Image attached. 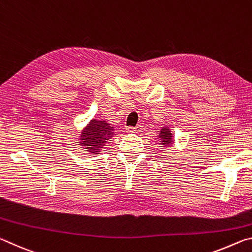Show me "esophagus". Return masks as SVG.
I'll use <instances>...</instances> for the list:
<instances>
[{"label": "esophagus", "mask_w": 252, "mask_h": 252, "mask_svg": "<svg viewBox=\"0 0 252 252\" xmlns=\"http://www.w3.org/2000/svg\"><path fill=\"white\" fill-rule=\"evenodd\" d=\"M142 130V126H127L126 131L127 132H140Z\"/></svg>", "instance_id": "esophagus-1"}]
</instances>
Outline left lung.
<instances>
[{
	"label": "left lung",
	"mask_w": 252,
	"mask_h": 252,
	"mask_svg": "<svg viewBox=\"0 0 252 252\" xmlns=\"http://www.w3.org/2000/svg\"><path fill=\"white\" fill-rule=\"evenodd\" d=\"M159 138L161 140V144L163 147L170 146V144L173 142L171 131H170L168 127H163V129H161L160 134H159Z\"/></svg>",
	"instance_id": "obj_1"
}]
</instances>
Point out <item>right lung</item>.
<instances>
[{
    "mask_svg": "<svg viewBox=\"0 0 252 252\" xmlns=\"http://www.w3.org/2000/svg\"><path fill=\"white\" fill-rule=\"evenodd\" d=\"M113 134V126H111L108 122L92 120L88 127H85V130L81 133L80 143L87 149V151L97 155L104 143L108 142Z\"/></svg>",
    "mask_w": 252,
    "mask_h": 252,
    "instance_id": "obj_1",
    "label": "right lung"
}]
</instances>
